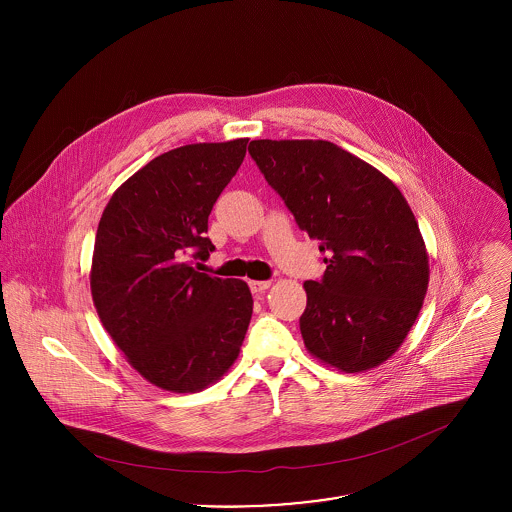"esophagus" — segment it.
I'll return each mask as SVG.
<instances>
[{
	"instance_id": "1",
	"label": "esophagus",
	"mask_w": 512,
	"mask_h": 512,
	"mask_svg": "<svg viewBox=\"0 0 512 512\" xmlns=\"http://www.w3.org/2000/svg\"><path fill=\"white\" fill-rule=\"evenodd\" d=\"M270 286H272V282H258V280H252V282H250V290H252V293L266 292Z\"/></svg>"
}]
</instances>
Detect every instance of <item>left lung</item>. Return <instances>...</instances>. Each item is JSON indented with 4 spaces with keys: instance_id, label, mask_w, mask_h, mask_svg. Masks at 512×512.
Returning a JSON list of instances; mask_svg holds the SVG:
<instances>
[{
    "instance_id": "obj_1",
    "label": "left lung",
    "mask_w": 512,
    "mask_h": 512,
    "mask_svg": "<svg viewBox=\"0 0 512 512\" xmlns=\"http://www.w3.org/2000/svg\"><path fill=\"white\" fill-rule=\"evenodd\" d=\"M299 228L327 254L305 282V349L341 372L388 361L416 323L430 282L428 250L400 189L325 140H254L248 147Z\"/></svg>"
}]
</instances>
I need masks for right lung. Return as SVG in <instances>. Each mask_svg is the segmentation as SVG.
Returning a JSON list of instances; mask_svg holds the SVG:
<instances>
[{
  "label": "right lung",
  "instance_id": "right-lung-1",
  "mask_svg": "<svg viewBox=\"0 0 512 512\" xmlns=\"http://www.w3.org/2000/svg\"><path fill=\"white\" fill-rule=\"evenodd\" d=\"M248 138L189 144L151 159L126 179L98 222L90 292L96 313L147 382L201 392L238 359L252 317L242 280L207 276L209 215L236 175Z\"/></svg>",
  "mask_w": 512,
  "mask_h": 512
}]
</instances>
